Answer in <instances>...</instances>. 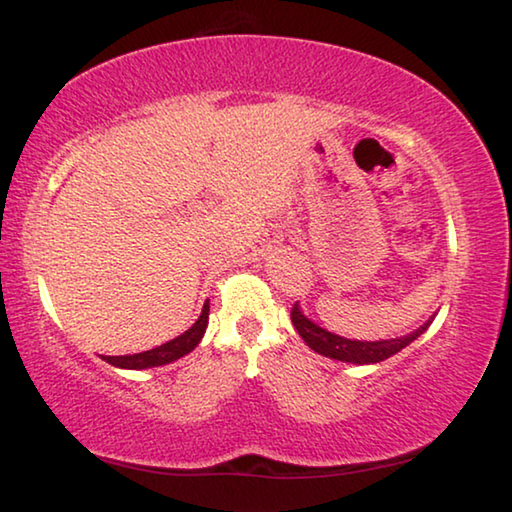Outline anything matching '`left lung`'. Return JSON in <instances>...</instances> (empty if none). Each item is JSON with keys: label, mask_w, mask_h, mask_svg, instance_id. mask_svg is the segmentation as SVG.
Instances as JSON below:
<instances>
[{"label": "left lung", "mask_w": 512, "mask_h": 512, "mask_svg": "<svg viewBox=\"0 0 512 512\" xmlns=\"http://www.w3.org/2000/svg\"><path fill=\"white\" fill-rule=\"evenodd\" d=\"M429 318L427 323L420 325L415 332L400 336V339H388V341H352V339H343L339 334L327 332V329L318 327L314 320H309L305 314H302L298 302L291 309V323L298 329V334L302 336L311 350L323 354V357L336 359V361H348V363H359V366H366V363H379L393 354L400 352L406 345L413 343L418 336L431 325Z\"/></svg>", "instance_id": "left-lung-1"}]
</instances>
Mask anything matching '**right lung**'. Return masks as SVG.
Segmentation results:
<instances>
[{
  "label": "right lung",
  "instance_id": "add662e5",
  "mask_svg": "<svg viewBox=\"0 0 512 512\" xmlns=\"http://www.w3.org/2000/svg\"><path fill=\"white\" fill-rule=\"evenodd\" d=\"M207 318H210V305H205L201 316H198L196 323L187 329L185 334L176 336L173 341H167L158 345V348L146 350L140 354H124V357H103V361L112 363L115 368H128V370H144V368H155V366H164V363H171L185 354L192 352L198 343H201L205 327H207Z\"/></svg>",
  "mask_w": 512,
  "mask_h": 512
}]
</instances>
